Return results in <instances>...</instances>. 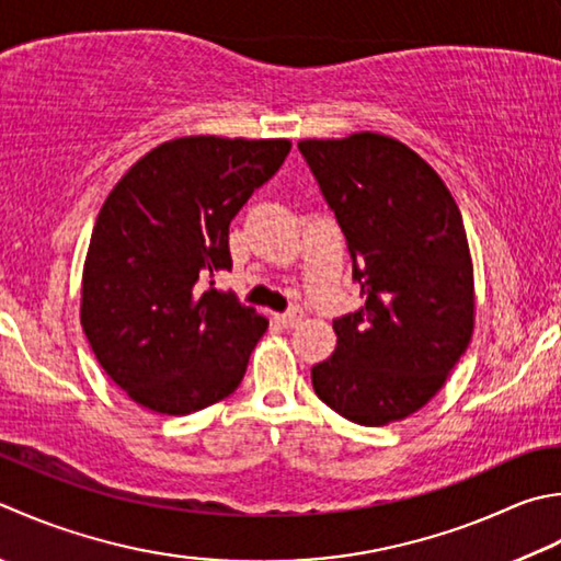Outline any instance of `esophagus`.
Masks as SVG:
<instances>
[{
  "label": "esophagus",
  "mask_w": 561,
  "mask_h": 561,
  "mask_svg": "<svg viewBox=\"0 0 561 561\" xmlns=\"http://www.w3.org/2000/svg\"><path fill=\"white\" fill-rule=\"evenodd\" d=\"M274 318H277V323L284 325V328H296V325L301 323V311L299 309H291L287 313H277Z\"/></svg>",
  "instance_id": "obj_1"
}]
</instances>
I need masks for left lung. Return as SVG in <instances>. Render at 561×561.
Listing matches in <instances>:
<instances>
[{
    "mask_svg": "<svg viewBox=\"0 0 561 561\" xmlns=\"http://www.w3.org/2000/svg\"><path fill=\"white\" fill-rule=\"evenodd\" d=\"M299 150L343 230L365 306L333 321V357L313 391L343 419L387 425L443 389L474 328L462 214L421 156L379 134L301 140Z\"/></svg>",
    "mask_w": 561,
    "mask_h": 561,
    "instance_id": "8db88e82",
    "label": "left lung"
}]
</instances>
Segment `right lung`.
<instances>
[{"label": "right lung", "instance_id": "1", "mask_svg": "<svg viewBox=\"0 0 561 561\" xmlns=\"http://www.w3.org/2000/svg\"><path fill=\"white\" fill-rule=\"evenodd\" d=\"M289 140L186 136L150 150L106 196L82 277V328L130 399L184 415L243 381L267 318L214 289L228 226L274 178Z\"/></svg>", "mask_w": 561, "mask_h": 561}]
</instances>
